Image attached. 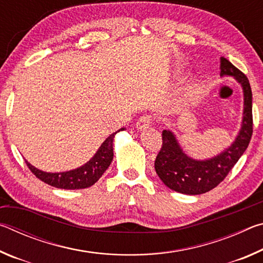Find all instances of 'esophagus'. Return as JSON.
I'll use <instances>...</instances> for the list:
<instances>
[{
  "instance_id": "esophagus-1",
  "label": "esophagus",
  "mask_w": 263,
  "mask_h": 263,
  "mask_svg": "<svg viewBox=\"0 0 263 263\" xmlns=\"http://www.w3.org/2000/svg\"><path fill=\"white\" fill-rule=\"evenodd\" d=\"M152 124V116L149 115H144L138 119L137 122V128L139 131H144L146 128H148V126Z\"/></svg>"
}]
</instances>
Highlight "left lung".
<instances>
[{"label":"left lung","instance_id":"obj_1","mask_svg":"<svg viewBox=\"0 0 263 263\" xmlns=\"http://www.w3.org/2000/svg\"><path fill=\"white\" fill-rule=\"evenodd\" d=\"M220 75L233 77L243 91L241 128L233 144L220 154L208 160H195L182 151L174 133L162 131V147L155 159L158 176L169 189L185 195H201L220 183L248 147L253 135L252 89L246 75L235 66L220 58Z\"/></svg>","mask_w":263,"mask_h":263}]
</instances>
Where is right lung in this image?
<instances>
[{"mask_svg":"<svg viewBox=\"0 0 263 263\" xmlns=\"http://www.w3.org/2000/svg\"><path fill=\"white\" fill-rule=\"evenodd\" d=\"M122 130H124V128H121L117 132ZM117 132L112 133V135L106 138L96 154L87 163H84L83 166L77 169H73V171L62 173H46L33 167L26 160L25 162L35 177H38L39 180L45 182L47 184L55 186V188L67 190L88 188V186H91L100 180V177L103 175V173L108 169L111 161H112L114 138Z\"/></svg>","mask_w":263,"mask_h":263,"instance_id":"add662e5","label":"right lung"}]
</instances>
